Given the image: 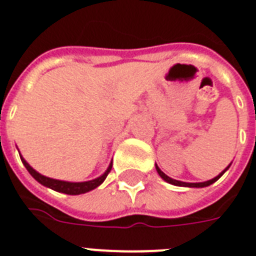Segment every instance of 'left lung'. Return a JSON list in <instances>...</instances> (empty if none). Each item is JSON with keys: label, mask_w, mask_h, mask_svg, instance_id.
<instances>
[{"label": "left lung", "mask_w": 256, "mask_h": 256, "mask_svg": "<svg viewBox=\"0 0 256 256\" xmlns=\"http://www.w3.org/2000/svg\"><path fill=\"white\" fill-rule=\"evenodd\" d=\"M228 168H230V166H227V169H228ZM156 169H157V172H158V174L161 176V177H162L164 180L166 181V182H169V184L177 185V186H190V188H202V186H208V185L214 184V181L219 180L220 177L223 176L224 172L227 170V169H226V170H224L223 173H220L218 177H214V178H212V180H210V181H206V182H182V181H177V180H173V178H170V177L165 174V173H164V172L161 170L158 166H156Z\"/></svg>", "instance_id": "obj_1"}]
</instances>
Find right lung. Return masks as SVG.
Listing matches in <instances>:
<instances>
[{"label":"right lung","mask_w":256,"mask_h":256,"mask_svg":"<svg viewBox=\"0 0 256 256\" xmlns=\"http://www.w3.org/2000/svg\"><path fill=\"white\" fill-rule=\"evenodd\" d=\"M22 164L25 165V168L28 169V172L32 174V177L36 181H38L40 184H42L44 186H48V188L54 189L56 192H62L66 193V194H82V193L90 192V190H92L96 186L102 184L103 181L106 180L107 174L110 173L111 168H112V162L110 164V166L107 168V170L103 173L100 177H98L95 180L91 181H86V182H68V181H60V180H54V178H50V177H46V176L40 174V173H37L34 169H33L30 165H29L24 158H21Z\"/></svg>","instance_id":"1"}]
</instances>
